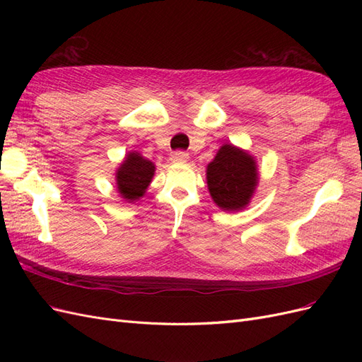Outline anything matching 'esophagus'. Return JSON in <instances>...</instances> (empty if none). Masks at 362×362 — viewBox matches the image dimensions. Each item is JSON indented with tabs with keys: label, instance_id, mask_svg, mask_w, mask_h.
I'll use <instances>...</instances> for the list:
<instances>
[{
	"label": "esophagus",
	"instance_id": "34e87169",
	"mask_svg": "<svg viewBox=\"0 0 362 362\" xmlns=\"http://www.w3.org/2000/svg\"><path fill=\"white\" fill-rule=\"evenodd\" d=\"M170 160H172V163H185L189 160V154L184 151H177L170 156Z\"/></svg>",
	"mask_w": 362,
	"mask_h": 362
}]
</instances>
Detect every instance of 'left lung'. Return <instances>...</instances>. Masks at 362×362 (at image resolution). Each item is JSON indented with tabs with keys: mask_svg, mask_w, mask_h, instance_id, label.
Here are the masks:
<instances>
[{
	"mask_svg": "<svg viewBox=\"0 0 362 362\" xmlns=\"http://www.w3.org/2000/svg\"><path fill=\"white\" fill-rule=\"evenodd\" d=\"M206 184L214 204L222 210H243L258 185L255 158L234 145H223L206 166Z\"/></svg>",
	"mask_w": 362,
	"mask_h": 362,
	"instance_id": "1",
	"label": "left lung"
}]
</instances>
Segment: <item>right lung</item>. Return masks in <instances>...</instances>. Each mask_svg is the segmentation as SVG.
<instances>
[{
  "instance_id": "1",
  "label": "right lung",
  "mask_w": 362,
  "mask_h": 362,
  "mask_svg": "<svg viewBox=\"0 0 362 362\" xmlns=\"http://www.w3.org/2000/svg\"><path fill=\"white\" fill-rule=\"evenodd\" d=\"M156 172V164L141 157L139 152H129L116 170L117 192L127 202H136L145 194Z\"/></svg>"
}]
</instances>
